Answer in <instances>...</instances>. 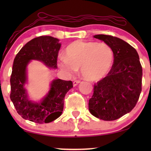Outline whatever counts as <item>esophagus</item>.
Instances as JSON below:
<instances>
[{
  "label": "esophagus",
  "instance_id": "esophagus-1",
  "mask_svg": "<svg viewBox=\"0 0 151 151\" xmlns=\"http://www.w3.org/2000/svg\"><path fill=\"white\" fill-rule=\"evenodd\" d=\"M80 80H74L73 82V86H77L78 84L80 83Z\"/></svg>",
  "mask_w": 151,
  "mask_h": 151
}]
</instances>
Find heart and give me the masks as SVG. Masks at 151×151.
<instances>
[{
	"label": "heart",
	"mask_w": 151,
	"mask_h": 151,
	"mask_svg": "<svg viewBox=\"0 0 151 151\" xmlns=\"http://www.w3.org/2000/svg\"><path fill=\"white\" fill-rule=\"evenodd\" d=\"M65 53V56L60 58V67L69 75L80 67L82 77L91 81L104 78L114 60L112 49L105 43L76 40L66 48Z\"/></svg>",
	"instance_id": "1"
}]
</instances>
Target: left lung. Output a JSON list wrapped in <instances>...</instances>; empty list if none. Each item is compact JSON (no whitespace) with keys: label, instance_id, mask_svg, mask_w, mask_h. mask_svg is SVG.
<instances>
[{"label":"left lung","instance_id":"1","mask_svg":"<svg viewBox=\"0 0 151 151\" xmlns=\"http://www.w3.org/2000/svg\"><path fill=\"white\" fill-rule=\"evenodd\" d=\"M112 49L114 60L106 77L94 84L88 109L105 121L119 119L135 106L142 91V67L139 55L131 45L109 35H95Z\"/></svg>","mask_w":151,"mask_h":151}]
</instances>
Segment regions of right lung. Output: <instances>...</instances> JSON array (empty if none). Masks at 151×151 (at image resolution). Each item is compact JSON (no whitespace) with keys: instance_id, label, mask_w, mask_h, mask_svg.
<instances>
[{"instance_id":"add662e5","label":"right lung","mask_w":151,"mask_h":151,"mask_svg":"<svg viewBox=\"0 0 151 151\" xmlns=\"http://www.w3.org/2000/svg\"><path fill=\"white\" fill-rule=\"evenodd\" d=\"M61 44L51 36H39L28 42L16 54L14 60L10 84V99L22 118L38 124L49 123L60 116L65 95L73 87L71 81L56 79L52 81L47 96L40 103L28 100L26 89L27 66L32 60L42 62L57 69V58Z\"/></svg>"}]
</instances>
